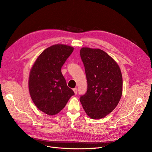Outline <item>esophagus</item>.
Segmentation results:
<instances>
[{"instance_id": "esophagus-1", "label": "esophagus", "mask_w": 152, "mask_h": 152, "mask_svg": "<svg viewBox=\"0 0 152 152\" xmlns=\"http://www.w3.org/2000/svg\"><path fill=\"white\" fill-rule=\"evenodd\" d=\"M73 91H74V93H75V94H77V88H74V89H73Z\"/></svg>"}]
</instances>
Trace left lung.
Wrapping results in <instances>:
<instances>
[{"label":"left lung","mask_w":152,"mask_h":152,"mask_svg":"<svg viewBox=\"0 0 152 152\" xmlns=\"http://www.w3.org/2000/svg\"><path fill=\"white\" fill-rule=\"evenodd\" d=\"M87 82L80 101L89 117L99 119L111 113L122 93V76L114 59L99 49L83 48L80 51Z\"/></svg>","instance_id":"1"}]
</instances>
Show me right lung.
I'll list each match as a JSON object with an SVG mask.
<instances>
[{
	"label": "right lung",
	"mask_w": 152,
	"mask_h": 152,
	"mask_svg": "<svg viewBox=\"0 0 152 152\" xmlns=\"http://www.w3.org/2000/svg\"><path fill=\"white\" fill-rule=\"evenodd\" d=\"M73 50L66 45H52L39 55L31 68L28 81L31 98L40 111L49 115L60 112L75 94L61 73Z\"/></svg>",
	"instance_id": "add662e5"
}]
</instances>
